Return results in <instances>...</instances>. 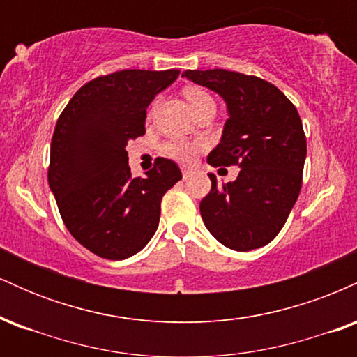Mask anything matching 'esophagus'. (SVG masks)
Listing matches in <instances>:
<instances>
[{
    "mask_svg": "<svg viewBox=\"0 0 357 357\" xmlns=\"http://www.w3.org/2000/svg\"><path fill=\"white\" fill-rule=\"evenodd\" d=\"M191 171L186 169V167H183V178H188V174H190Z\"/></svg>",
    "mask_w": 357,
    "mask_h": 357,
    "instance_id": "1",
    "label": "esophagus"
}]
</instances>
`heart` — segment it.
I'll return each instance as SVG.
<instances>
[{
  "label": "heart",
  "instance_id": "1",
  "mask_svg": "<svg viewBox=\"0 0 357 357\" xmlns=\"http://www.w3.org/2000/svg\"><path fill=\"white\" fill-rule=\"evenodd\" d=\"M184 96H186L188 102H190L191 107L195 110L199 109L204 104H215L210 93H208L204 89H199V87L186 89ZM199 147H202V146L196 144V142L173 141V142H167V144L165 146V153H166L167 158L174 159V161L183 162V165H190V162L195 161V158H196V154H198Z\"/></svg>",
  "mask_w": 357,
  "mask_h": 357
}]
</instances>
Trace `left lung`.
Instances as JSON below:
<instances>
[{"label": "left lung", "mask_w": 357, "mask_h": 357, "mask_svg": "<svg viewBox=\"0 0 357 357\" xmlns=\"http://www.w3.org/2000/svg\"><path fill=\"white\" fill-rule=\"evenodd\" d=\"M183 77L216 92L228 119L211 166L238 165L233 183H216L199 203L208 231L236 252L265 247L289 218L302 188L307 142L296 105L267 80L238 72L186 70Z\"/></svg>", "instance_id": "8db88e82"}]
</instances>
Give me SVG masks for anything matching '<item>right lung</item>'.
I'll return each instance as SVG.
<instances>
[{"mask_svg":"<svg viewBox=\"0 0 357 357\" xmlns=\"http://www.w3.org/2000/svg\"><path fill=\"white\" fill-rule=\"evenodd\" d=\"M179 70H121L90 80L56 121L48 184L72 236L102 258L124 260L158 230L161 199L181 179L158 158L146 178H130L126 146L146 134V109Z\"/></svg>","mask_w":357,"mask_h":357,"instance_id":"right-lung-1","label":"right lung"}]
</instances>
